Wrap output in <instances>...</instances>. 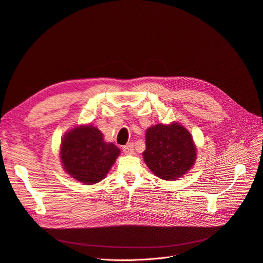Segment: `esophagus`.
<instances>
[{"instance_id":"esophagus-1","label":"esophagus","mask_w":263,"mask_h":263,"mask_svg":"<svg viewBox=\"0 0 263 263\" xmlns=\"http://www.w3.org/2000/svg\"><path fill=\"white\" fill-rule=\"evenodd\" d=\"M122 151H123V154L124 155H132L134 153V149H133V144L130 143L128 145H125L122 147Z\"/></svg>"}]
</instances>
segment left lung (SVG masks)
<instances>
[{"instance_id":"1","label":"left lung","mask_w":263,"mask_h":263,"mask_svg":"<svg viewBox=\"0 0 263 263\" xmlns=\"http://www.w3.org/2000/svg\"><path fill=\"white\" fill-rule=\"evenodd\" d=\"M144 161L152 172L164 180L185 175L197 159L190 132L178 122L158 123L146 130Z\"/></svg>"}]
</instances>
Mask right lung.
I'll return each instance as SVG.
<instances>
[{
  "instance_id": "right-lung-1",
  "label": "right lung",
  "mask_w": 263,
  "mask_h": 263,
  "mask_svg": "<svg viewBox=\"0 0 263 263\" xmlns=\"http://www.w3.org/2000/svg\"><path fill=\"white\" fill-rule=\"evenodd\" d=\"M119 155V148L106 143L103 134L92 124L77 125L66 132L60 147L65 172L86 185L103 179Z\"/></svg>"
}]
</instances>
